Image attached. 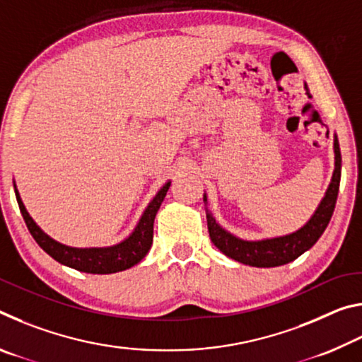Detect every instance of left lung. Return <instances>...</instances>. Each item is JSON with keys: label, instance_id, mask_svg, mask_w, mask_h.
<instances>
[{"label": "left lung", "instance_id": "left-lung-1", "mask_svg": "<svg viewBox=\"0 0 362 362\" xmlns=\"http://www.w3.org/2000/svg\"><path fill=\"white\" fill-rule=\"evenodd\" d=\"M334 153H335V168L330 180L327 192L321 199L320 206L315 211L311 218L306 222L302 228L291 233L286 236L269 238V240L260 241H246L240 240L235 235H231L220 226L212 214L206 207V218H207V230H209L211 241L214 243L220 252H223L230 259L244 263V265L257 267V268H272L286 265L297 257L302 255L306 250L311 249L320 240L321 235L326 230V226L332 217L337 196H339L340 187V175H341V155L339 139L334 136ZM204 204H207V196H203Z\"/></svg>", "mask_w": 362, "mask_h": 362}]
</instances>
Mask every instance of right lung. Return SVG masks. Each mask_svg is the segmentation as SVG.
<instances>
[{"label": "right lung", "mask_w": 362, "mask_h": 362, "mask_svg": "<svg viewBox=\"0 0 362 362\" xmlns=\"http://www.w3.org/2000/svg\"><path fill=\"white\" fill-rule=\"evenodd\" d=\"M169 187L170 182L164 183L163 188L159 189L155 198L151 199V203L146 206V209L144 211L136 228H134L129 238H126L124 241L110 247L79 249L65 246V244H60L56 240H52L51 236H47L46 233L35 223V220L30 217L25 206L22 203L21 194L14 185L16 198L17 203H19L22 217L25 220L27 228L32 233L35 241L40 244V247L51 255L54 260L62 263V265L75 268L78 272L93 274H108L122 272V269L137 265V263L148 254L153 243V223H155L156 212L164 201V196H166Z\"/></svg>", "instance_id": "1"}]
</instances>
